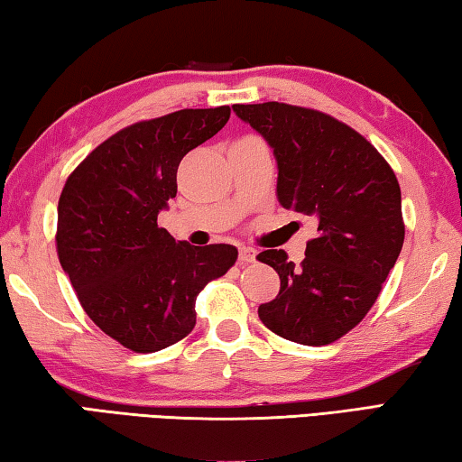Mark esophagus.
<instances>
[{
    "instance_id": "1",
    "label": "esophagus",
    "mask_w": 462,
    "mask_h": 462,
    "mask_svg": "<svg viewBox=\"0 0 462 462\" xmlns=\"http://www.w3.org/2000/svg\"><path fill=\"white\" fill-rule=\"evenodd\" d=\"M256 259V250L250 248V246H242L240 248V263L242 264H248V263H254Z\"/></svg>"
}]
</instances>
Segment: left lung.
Masks as SVG:
<instances>
[{
    "mask_svg": "<svg viewBox=\"0 0 462 462\" xmlns=\"http://www.w3.org/2000/svg\"><path fill=\"white\" fill-rule=\"evenodd\" d=\"M232 107L273 146L281 206L318 222L300 267L285 250L256 256L281 279L261 322L297 344H332L369 314L402 253L400 183L377 148L330 114L279 101Z\"/></svg>",
    "mask_w": 462,
    "mask_h": 462,
    "instance_id": "8db88e82",
    "label": "left lung"
}]
</instances>
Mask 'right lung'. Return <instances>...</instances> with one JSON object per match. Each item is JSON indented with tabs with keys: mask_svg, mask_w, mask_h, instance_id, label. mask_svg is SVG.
Here are the masks:
<instances>
[{
	"mask_svg": "<svg viewBox=\"0 0 462 462\" xmlns=\"http://www.w3.org/2000/svg\"><path fill=\"white\" fill-rule=\"evenodd\" d=\"M230 107L179 109L104 140L67 177L57 254L93 324L132 353H156L195 326V300L238 259L230 245L191 246L159 228L183 156L224 128Z\"/></svg>",
	"mask_w": 462,
	"mask_h": 462,
	"instance_id": "obj_1",
	"label": "right lung"
}]
</instances>
